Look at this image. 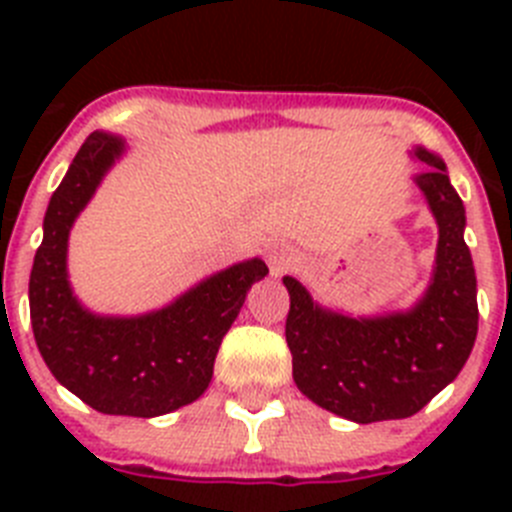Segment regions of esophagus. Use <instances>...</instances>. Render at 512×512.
I'll return each instance as SVG.
<instances>
[{
  "mask_svg": "<svg viewBox=\"0 0 512 512\" xmlns=\"http://www.w3.org/2000/svg\"><path fill=\"white\" fill-rule=\"evenodd\" d=\"M266 264H269L271 277H279L284 271H289L297 264V251L287 243H274V246L266 251Z\"/></svg>",
  "mask_w": 512,
  "mask_h": 512,
  "instance_id": "34e87169",
  "label": "esophagus"
}]
</instances>
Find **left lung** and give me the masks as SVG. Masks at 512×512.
<instances>
[{"label":"left lung","mask_w":512,"mask_h":512,"mask_svg":"<svg viewBox=\"0 0 512 512\" xmlns=\"http://www.w3.org/2000/svg\"><path fill=\"white\" fill-rule=\"evenodd\" d=\"M415 158L433 166L415 176V184L438 223L436 269L418 305L348 318L312 302L295 277H284V336L297 390L354 423L400 420L423 410L454 382L477 338V277L464 243V205L441 158L425 148H415Z\"/></svg>","instance_id":"obj_1"}]
</instances>
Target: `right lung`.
I'll return each instance as SVG.
<instances>
[{"label": "right lung", "mask_w": 512, "mask_h": 512, "mask_svg": "<svg viewBox=\"0 0 512 512\" xmlns=\"http://www.w3.org/2000/svg\"><path fill=\"white\" fill-rule=\"evenodd\" d=\"M122 151L120 138L92 133L53 192L30 271V320L53 377L89 408L156 418L207 390L223 336L251 284L269 269L261 259L243 261L138 318H102L84 310L66 274L69 233Z\"/></svg>", "instance_id": "right-lung-1"}]
</instances>
